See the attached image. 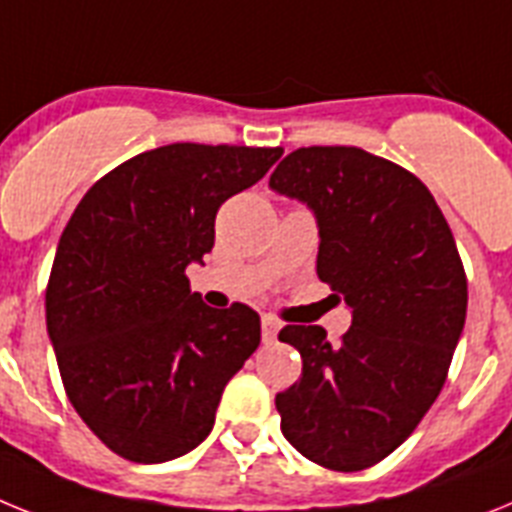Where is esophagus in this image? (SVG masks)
Returning <instances> with one entry per match:
<instances>
[{"mask_svg": "<svg viewBox=\"0 0 512 512\" xmlns=\"http://www.w3.org/2000/svg\"><path fill=\"white\" fill-rule=\"evenodd\" d=\"M260 328H263V341L270 343V341H276L278 330H281V322H278L273 315H263V320H260Z\"/></svg>", "mask_w": 512, "mask_h": 512, "instance_id": "1", "label": "esophagus"}]
</instances>
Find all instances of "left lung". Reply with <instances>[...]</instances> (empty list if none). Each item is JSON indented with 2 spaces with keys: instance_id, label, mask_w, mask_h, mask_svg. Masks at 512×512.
Returning a JSON list of instances; mask_svg holds the SVG:
<instances>
[{
  "instance_id": "obj_1",
  "label": "left lung",
  "mask_w": 512,
  "mask_h": 512,
  "mask_svg": "<svg viewBox=\"0 0 512 512\" xmlns=\"http://www.w3.org/2000/svg\"><path fill=\"white\" fill-rule=\"evenodd\" d=\"M270 190L315 213L317 276L343 296L351 328L278 333L302 377L276 395L283 437L333 471H362L422 422L463 333L468 286L453 231L411 171L362 148H299Z\"/></svg>"
}]
</instances>
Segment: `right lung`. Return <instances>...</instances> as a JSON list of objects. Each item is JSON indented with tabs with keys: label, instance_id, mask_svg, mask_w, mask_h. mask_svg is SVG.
Listing matches in <instances>:
<instances>
[{
	"label": "right lung",
	"instance_id": "obj_1",
	"mask_svg": "<svg viewBox=\"0 0 512 512\" xmlns=\"http://www.w3.org/2000/svg\"><path fill=\"white\" fill-rule=\"evenodd\" d=\"M281 156L197 143L145 150L98 179L64 226L46 330L70 403L127 461L195 450L226 382L260 346L255 309L208 307L184 270L213 249L218 208Z\"/></svg>",
	"mask_w": 512,
	"mask_h": 512
}]
</instances>
